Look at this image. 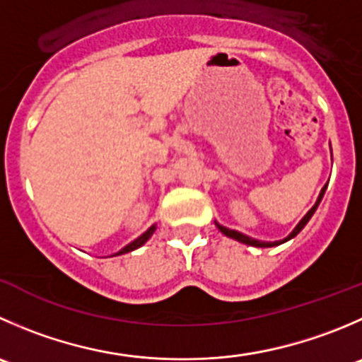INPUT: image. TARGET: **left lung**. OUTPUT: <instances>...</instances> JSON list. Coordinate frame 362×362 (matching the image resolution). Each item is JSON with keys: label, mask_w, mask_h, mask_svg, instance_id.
Listing matches in <instances>:
<instances>
[{"label": "left lung", "mask_w": 362, "mask_h": 362, "mask_svg": "<svg viewBox=\"0 0 362 362\" xmlns=\"http://www.w3.org/2000/svg\"><path fill=\"white\" fill-rule=\"evenodd\" d=\"M325 189H327V185H324V189H322V191H320V196H318L317 203H315V205L311 206V210H310V212H308L306 216H304L303 219H300V223L297 224L296 228H293V231H292V233H290L288 237H286V238H283V240H276V242H263V240H256V238H252V237H247V235L240 233V231L230 230V228L223 226V224H219V223H216V226L219 228V231H221V233H224V235H226V237H230V238H235V240L242 242V244L255 245V247H272V245H279V244H283V242H286V240H290V238H293V237H296V235L299 233V231L303 230L304 226H306V224H308V221L311 219V216H313V214H315V210H317V209H318V205H320L322 198H324V194H325Z\"/></svg>", "instance_id": "obj_1"}]
</instances>
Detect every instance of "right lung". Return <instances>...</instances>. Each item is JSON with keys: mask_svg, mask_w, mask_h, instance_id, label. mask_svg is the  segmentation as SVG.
<instances>
[{"mask_svg": "<svg viewBox=\"0 0 362 362\" xmlns=\"http://www.w3.org/2000/svg\"><path fill=\"white\" fill-rule=\"evenodd\" d=\"M156 228H157L156 224H153V226H150L148 230L145 231V233H143V235H139V237L136 238V240H132L131 244H127V245H125L124 249H120V251H118L117 255H115V256H118V255H125V252H131V251H134V249L141 247V245L145 244V242L148 240L150 237H152V235H153V231H156Z\"/></svg>", "mask_w": 362, "mask_h": 362, "instance_id": "add662e5", "label": "right lung"}]
</instances>
